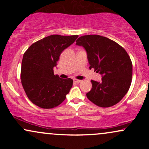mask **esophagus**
<instances>
[{
	"mask_svg": "<svg viewBox=\"0 0 149 149\" xmlns=\"http://www.w3.org/2000/svg\"><path fill=\"white\" fill-rule=\"evenodd\" d=\"M73 81H74V83H80V82L82 81V80H78V79H73Z\"/></svg>",
	"mask_w": 149,
	"mask_h": 149,
	"instance_id": "obj_1",
	"label": "esophagus"
}]
</instances>
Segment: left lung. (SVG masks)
Listing matches in <instances>:
<instances>
[{
  "label": "left lung",
  "mask_w": 149,
  "mask_h": 149,
  "mask_svg": "<svg viewBox=\"0 0 149 149\" xmlns=\"http://www.w3.org/2000/svg\"><path fill=\"white\" fill-rule=\"evenodd\" d=\"M76 45L86 50L90 69L102 75L101 82L91 80L92 88L86 94L88 100L103 108L118 103L129 90L132 76V64L125 49L99 35L80 36Z\"/></svg>",
  "instance_id": "obj_1"
}]
</instances>
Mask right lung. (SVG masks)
Segmentation results:
<instances>
[{"label": "right lung", "instance_id": "right-lung-1", "mask_svg": "<svg viewBox=\"0 0 149 149\" xmlns=\"http://www.w3.org/2000/svg\"><path fill=\"white\" fill-rule=\"evenodd\" d=\"M78 37L52 35L34 42L24 54L21 80L24 90L32 103L52 109L62 103L73 85L71 78L62 79L54 74L61 53Z\"/></svg>", "mask_w": 149, "mask_h": 149}]
</instances>
